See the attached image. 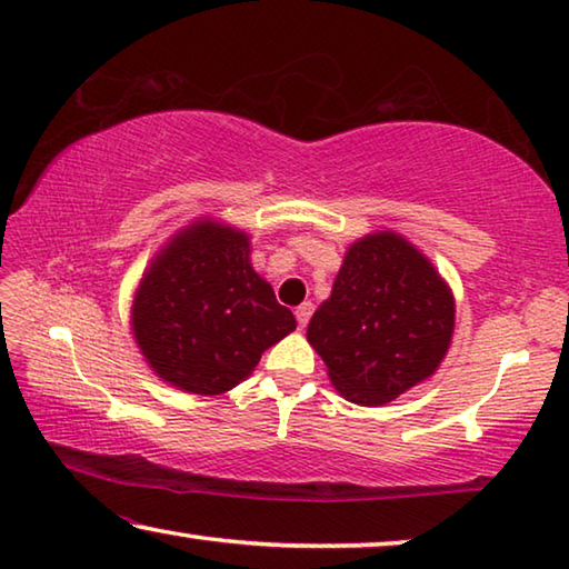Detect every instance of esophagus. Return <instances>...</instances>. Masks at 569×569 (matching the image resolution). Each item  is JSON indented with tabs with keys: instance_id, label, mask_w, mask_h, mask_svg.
<instances>
[{
	"instance_id": "1",
	"label": "esophagus",
	"mask_w": 569,
	"mask_h": 569,
	"mask_svg": "<svg viewBox=\"0 0 569 569\" xmlns=\"http://www.w3.org/2000/svg\"><path fill=\"white\" fill-rule=\"evenodd\" d=\"M311 313H313V303L311 301H306V303H301L296 308V321H298V326H301V329H306L308 326V319H311Z\"/></svg>"
}]
</instances>
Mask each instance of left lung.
Returning a JSON list of instances; mask_svg holds the SVG:
<instances>
[{
    "instance_id": "1",
    "label": "left lung",
    "mask_w": 569,
    "mask_h": 569,
    "mask_svg": "<svg viewBox=\"0 0 569 569\" xmlns=\"http://www.w3.org/2000/svg\"><path fill=\"white\" fill-rule=\"evenodd\" d=\"M455 333V296L435 263L393 230L349 246L306 339L346 401L383 407L435 377Z\"/></svg>"
}]
</instances>
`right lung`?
I'll list each match as a JSON object with an SVG mask.
<instances>
[{
	"label": "right lung",
	"mask_w": 569,
	"mask_h": 569,
	"mask_svg": "<svg viewBox=\"0 0 569 569\" xmlns=\"http://www.w3.org/2000/svg\"><path fill=\"white\" fill-rule=\"evenodd\" d=\"M130 326L158 379L218 397L248 379L296 319L250 266L246 230L198 218L152 256L134 288Z\"/></svg>",
	"instance_id": "right-lung-1"
}]
</instances>
